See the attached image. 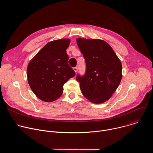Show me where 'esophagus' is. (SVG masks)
Masks as SVG:
<instances>
[{
    "label": "esophagus",
    "mask_w": 153,
    "mask_h": 153,
    "mask_svg": "<svg viewBox=\"0 0 153 153\" xmlns=\"http://www.w3.org/2000/svg\"><path fill=\"white\" fill-rule=\"evenodd\" d=\"M73 70H74V71H75V73H77V72L78 69H77V67H74V68H73Z\"/></svg>",
    "instance_id": "34e87169"
}]
</instances>
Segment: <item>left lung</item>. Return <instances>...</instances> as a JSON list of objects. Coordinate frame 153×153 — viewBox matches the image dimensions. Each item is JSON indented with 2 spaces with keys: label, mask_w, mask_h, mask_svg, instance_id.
<instances>
[{
  "label": "left lung",
  "mask_w": 153,
  "mask_h": 153,
  "mask_svg": "<svg viewBox=\"0 0 153 153\" xmlns=\"http://www.w3.org/2000/svg\"><path fill=\"white\" fill-rule=\"evenodd\" d=\"M78 47L86 62L85 76L76 77L82 94L92 103L110 99L122 80V63L107 42L100 39L77 38Z\"/></svg>",
  "instance_id": "left-lung-1"
}]
</instances>
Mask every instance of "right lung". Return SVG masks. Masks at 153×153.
<instances>
[{
  "label": "right lung",
  "mask_w": 153,
  "mask_h": 153,
  "mask_svg": "<svg viewBox=\"0 0 153 153\" xmlns=\"http://www.w3.org/2000/svg\"><path fill=\"white\" fill-rule=\"evenodd\" d=\"M70 42V39H62L48 42L28 65V82L42 101L51 102L59 99L64 83L76 74L68 64L66 50Z\"/></svg>",
  "instance_id": "1"
}]
</instances>
